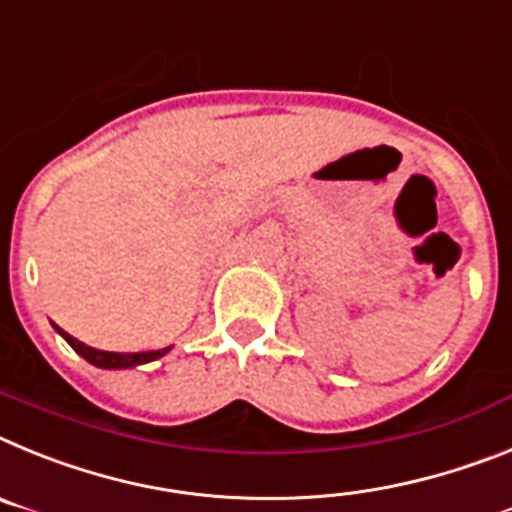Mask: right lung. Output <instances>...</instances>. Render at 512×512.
I'll return each instance as SVG.
<instances>
[{"mask_svg":"<svg viewBox=\"0 0 512 512\" xmlns=\"http://www.w3.org/2000/svg\"><path fill=\"white\" fill-rule=\"evenodd\" d=\"M56 330H59V327H56ZM59 335L64 337V340L69 342L71 348L77 350L79 355H82L84 361L92 363V366H97V368H108V371H121V368L144 366V363L157 361V358H162V355H167L172 350V345H170V348L146 350V353H108V350H97V348H90V345H84V342H79L77 337L66 335L64 330H59Z\"/></svg>","mask_w":512,"mask_h":512,"instance_id":"1","label":"right lung"}]
</instances>
